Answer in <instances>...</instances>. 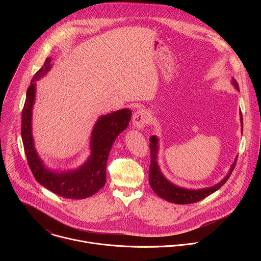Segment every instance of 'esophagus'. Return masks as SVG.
Masks as SVG:
<instances>
[{
  "instance_id": "esophagus-1",
  "label": "esophagus",
  "mask_w": 261,
  "mask_h": 261,
  "mask_svg": "<svg viewBox=\"0 0 261 261\" xmlns=\"http://www.w3.org/2000/svg\"><path fill=\"white\" fill-rule=\"evenodd\" d=\"M148 122H150V116H148L147 111L144 109H139L136 113H134L132 118L133 126L137 129L143 128Z\"/></svg>"
}]
</instances>
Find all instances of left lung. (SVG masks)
Instances as JSON below:
<instances>
[{
    "mask_svg": "<svg viewBox=\"0 0 261 261\" xmlns=\"http://www.w3.org/2000/svg\"><path fill=\"white\" fill-rule=\"evenodd\" d=\"M232 85L234 88L239 91V85L236 82V80H232ZM241 123L243 127V117L241 113ZM150 150H151V164H150V172H148V180H150V186L151 188L154 190V192L160 196L161 198L172 202L176 204H189V203H194L197 201H200L201 199L207 197L212 193L216 192L219 190L223 185L226 182V180L229 178L230 174L232 173L234 167H236V162L238 158H236L234 162L232 163L229 172L226 174V176L223 178L220 182H218L215 186H212V187L204 188V189H198V190H193V189H186L178 187V186L170 182L161 172L160 167L157 162V157H158V138L156 136H151L150 137Z\"/></svg>",
    "mask_w": 261,
    "mask_h": 261,
    "instance_id": "obj_1",
    "label": "left lung"
}]
</instances>
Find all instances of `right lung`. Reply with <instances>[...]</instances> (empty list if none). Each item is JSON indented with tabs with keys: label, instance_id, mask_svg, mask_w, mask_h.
Instances as JSON below:
<instances>
[{
	"label": "right lung",
	"instance_id": "obj_1",
	"mask_svg": "<svg viewBox=\"0 0 261 261\" xmlns=\"http://www.w3.org/2000/svg\"><path fill=\"white\" fill-rule=\"evenodd\" d=\"M51 59L47 58L43 66L35 73L27 91L21 114V138L31 171L40 185L49 191L69 199H84L97 193L106 182V163L118 135L130 122L131 110H117L101 116L94 126L91 136V156L77 169L64 172L46 168L36 152L32 136V110L35 102L36 82L50 70Z\"/></svg>",
	"mask_w": 261,
	"mask_h": 261
}]
</instances>
